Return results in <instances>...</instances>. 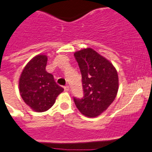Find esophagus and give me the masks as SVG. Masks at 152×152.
Listing matches in <instances>:
<instances>
[{
  "mask_svg": "<svg viewBox=\"0 0 152 152\" xmlns=\"http://www.w3.org/2000/svg\"><path fill=\"white\" fill-rule=\"evenodd\" d=\"M64 91H69V86H64Z\"/></svg>",
  "mask_w": 152,
  "mask_h": 152,
  "instance_id": "34e87169",
  "label": "esophagus"
}]
</instances>
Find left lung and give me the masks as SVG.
<instances>
[{"label":"left lung","mask_w":152,"mask_h":152,"mask_svg":"<svg viewBox=\"0 0 152 152\" xmlns=\"http://www.w3.org/2000/svg\"><path fill=\"white\" fill-rule=\"evenodd\" d=\"M83 82L84 96L74 97L76 107L87 117H97L114 101L118 90V76L113 64L91 48L74 53Z\"/></svg>","instance_id":"8db88e82"}]
</instances>
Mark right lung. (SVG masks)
<instances>
[{"label": "right lung", "mask_w": 152, "mask_h": 152, "mask_svg": "<svg viewBox=\"0 0 152 152\" xmlns=\"http://www.w3.org/2000/svg\"><path fill=\"white\" fill-rule=\"evenodd\" d=\"M47 60L46 55L34 57L23 69L18 82L24 102L38 113L49 110L64 91L56 84L53 76L46 70Z\"/></svg>", "instance_id": "obj_1"}]
</instances>
